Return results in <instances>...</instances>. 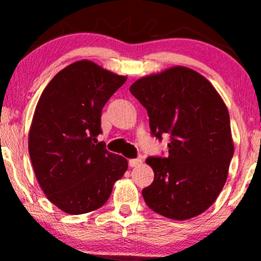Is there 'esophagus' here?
Masks as SVG:
<instances>
[{"instance_id": "34e87169", "label": "esophagus", "mask_w": 261, "mask_h": 261, "mask_svg": "<svg viewBox=\"0 0 261 261\" xmlns=\"http://www.w3.org/2000/svg\"><path fill=\"white\" fill-rule=\"evenodd\" d=\"M142 163V160H140V158H135V160H130L128 161V166L130 167H137V166H140V164Z\"/></svg>"}]
</instances>
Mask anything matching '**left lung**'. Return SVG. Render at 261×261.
Listing matches in <instances>:
<instances>
[{
  "label": "left lung",
  "mask_w": 261,
  "mask_h": 261,
  "mask_svg": "<svg viewBox=\"0 0 261 261\" xmlns=\"http://www.w3.org/2000/svg\"><path fill=\"white\" fill-rule=\"evenodd\" d=\"M130 92L147 110L152 135L170 136L168 157L146 160L154 180L143 199L167 218L199 216L220 195L234 152L226 104L202 74L184 66L139 79Z\"/></svg>",
  "instance_id": "obj_1"
}]
</instances>
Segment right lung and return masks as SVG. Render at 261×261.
<instances>
[{
	"instance_id": "1",
	"label": "right lung",
	"mask_w": 261,
	"mask_h": 261,
	"mask_svg": "<svg viewBox=\"0 0 261 261\" xmlns=\"http://www.w3.org/2000/svg\"><path fill=\"white\" fill-rule=\"evenodd\" d=\"M126 79L81 60L56 73L39 98L29 155L41 190L65 214L101 207L127 170L126 158L97 140L101 109Z\"/></svg>"
}]
</instances>
